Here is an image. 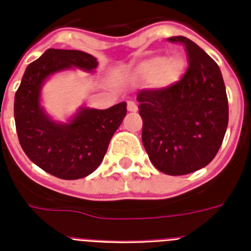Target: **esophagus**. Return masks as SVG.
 Listing matches in <instances>:
<instances>
[{
  "label": "esophagus",
  "mask_w": 251,
  "mask_h": 251,
  "mask_svg": "<svg viewBox=\"0 0 251 251\" xmlns=\"http://www.w3.org/2000/svg\"><path fill=\"white\" fill-rule=\"evenodd\" d=\"M127 104H128V110H129V112H137V110H138V106H137V104L134 103V101L129 100Z\"/></svg>",
  "instance_id": "1"
}]
</instances>
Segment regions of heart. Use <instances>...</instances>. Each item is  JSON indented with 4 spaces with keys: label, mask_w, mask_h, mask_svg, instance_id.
Masks as SVG:
<instances>
[{
    "label": "heart",
    "mask_w": 251,
    "mask_h": 251,
    "mask_svg": "<svg viewBox=\"0 0 251 251\" xmlns=\"http://www.w3.org/2000/svg\"><path fill=\"white\" fill-rule=\"evenodd\" d=\"M183 63L179 57L166 59L157 55L147 59L137 69V73L146 80H152L157 86H168L174 84L182 73Z\"/></svg>",
    "instance_id": "1"
}]
</instances>
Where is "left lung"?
Returning a JSON list of instances; mask_svg holds the SVG:
<instances>
[{
	"label": "left lung",
	"instance_id": "obj_1",
	"mask_svg": "<svg viewBox=\"0 0 251 251\" xmlns=\"http://www.w3.org/2000/svg\"><path fill=\"white\" fill-rule=\"evenodd\" d=\"M187 52L188 66L176 83L137 95L142 142L158 171L182 176L207 166L224 141L229 104L219 65L185 36L168 37Z\"/></svg>",
	"mask_w": 251,
	"mask_h": 251
}]
</instances>
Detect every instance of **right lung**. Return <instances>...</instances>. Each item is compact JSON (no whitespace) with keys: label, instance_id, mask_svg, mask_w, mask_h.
I'll list each match as a JSON object with an SVG mask.
<instances>
[{"label":"right lung","instance_id":"1","mask_svg":"<svg viewBox=\"0 0 251 251\" xmlns=\"http://www.w3.org/2000/svg\"><path fill=\"white\" fill-rule=\"evenodd\" d=\"M97 65V59L83 51L48 49L28 64L15 94L13 114L22 150L35 165L57 178H83L99 167L127 114V103L105 110L84 108L69 124H56L40 108V89L52 73L72 66L90 72Z\"/></svg>","mask_w":251,"mask_h":251}]
</instances>
